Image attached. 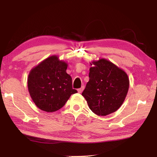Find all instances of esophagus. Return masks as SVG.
<instances>
[{"label":"esophagus","mask_w":157,"mask_h":157,"mask_svg":"<svg viewBox=\"0 0 157 157\" xmlns=\"http://www.w3.org/2000/svg\"><path fill=\"white\" fill-rule=\"evenodd\" d=\"M84 86H82V87H81L80 88L78 89V92L79 93H82V92H83V90H84Z\"/></svg>","instance_id":"1"}]
</instances>
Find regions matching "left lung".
<instances>
[{"instance_id": "8db88e82", "label": "left lung", "mask_w": 157, "mask_h": 157, "mask_svg": "<svg viewBox=\"0 0 157 157\" xmlns=\"http://www.w3.org/2000/svg\"><path fill=\"white\" fill-rule=\"evenodd\" d=\"M90 80L82 95L95 114L106 116L115 112L124 102L129 80L124 70L101 58L90 63Z\"/></svg>"}]
</instances>
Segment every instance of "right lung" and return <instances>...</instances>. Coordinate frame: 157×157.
<instances>
[{
	"mask_svg": "<svg viewBox=\"0 0 157 157\" xmlns=\"http://www.w3.org/2000/svg\"><path fill=\"white\" fill-rule=\"evenodd\" d=\"M68 64L52 55L33 67L28 77V91L33 102L42 111L52 113L65 105L71 94L72 78L66 72Z\"/></svg>",
	"mask_w": 157,
	"mask_h": 157,
	"instance_id": "1",
	"label": "right lung"
}]
</instances>
